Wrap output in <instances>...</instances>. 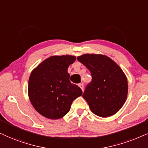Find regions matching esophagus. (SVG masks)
<instances>
[{
    "mask_svg": "<svg viewBox=\"0 0 148 148\" xmlns=\"http://www.w3.org/2000/svg\"><path fill=\"white\" fill-rule=\"evenodd\" d=\"M78 86H79V87L81 88L82 91H83V90H84V84H83V83L79 84H78Z\"/></svg>",
    "mask_w": 148,
    "mask_h": 148,
    "instance_id": "obj_1",
    "label": "esophagus"
}]
</instances>
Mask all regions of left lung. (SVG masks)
Segmentation results:
<instances>
[{
    "label": "left lung",
    "mask_w": 148,
    "mask_h": 148,
    "mask_svg": "<svg viewBox=\"0 0 148 148\" xmlns=\"http://www.w3.org/2000/svg\"><path fill=\"white\" fill-rule=\"evenodd\" d=\"M77 60L91 74V82L82 94L90 110L104 118L115 114L127 97V79L123 71L112 59L103 55L84 54Z\"/></svg>",
    "instance_id": "obj_1"
}]
</instances>
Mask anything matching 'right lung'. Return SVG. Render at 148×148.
Instances as JSON below:
<instances>
[{
	"label": "right lung",
	"mask_w": 148,
	"mask_h": 148,
	"mask_svg": "<svg viewBox=\"0 0 148 148\" xmlns=\"http://www.w3.org/2000/svg\"><path fill=\"white\" fill-rule=\"evenodd\" d=\"M72 56H51L31 73L28 95L35 110L43 116L59 119L70 111L72 101L82 91L71 83L68 68L75 62Z\"/></svg>",
	"instance_id": "add662e5"
}]
</instances>
